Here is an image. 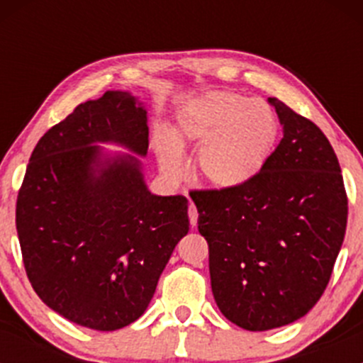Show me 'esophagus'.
<instances>
[{
	"mask_svg": "<svg viewBox=\"0 0 363 363\" xmlns=\"http://www.w3.org/2000/svg\"><path fill=\"white\" fill-rule=\"evenodd\" d=\"M188 216H189V223H191V226H196V221H199V211H196V207L193 203H189Z\"/></svg>",
	"mask_w": 363,
	"mask_h": 363,
	"instance_id": "obj_1",
	"label": "esophagus"
}]
</instances>
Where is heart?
<instances>
[{"instance_id":"1","label":"heart","mask_w":363,"mask_h":363,"mask_svg":"<svg viewBox=\"0 0 363 363\" xmlns=\"http://www.w3.org/2000/svg\"><path fill=\"white\" fill-rule=\"evenodd\" d=\"M279 135L276 112L259 100L216 91L200 96L181 113L177 138L202 145L196 158L200 177L216 188L233 189L247 184L269 161ZM161 167L177 174L179 149L170 137L158 142Z\"/></svg>"}]
</instances>
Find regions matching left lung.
Returning <instances> with one entry per match:
<instances>
[{"label":"left lung","mask_w":363,"mask_h":363,"mask_svg":"<svg viewBox=\"0 0 363 363\" xmlns=\"http://www.w3.org/2000/svg\"><path fill=\"white\" fill-rule=\"evenodd\" d=\"M283 138L233 189H193L211 286L237 327L265 332L309 313L330 281L347 221L337 156L311 119L269 98Z\"/></svg>","instance_id":"left-lung-1"}]
</instances>
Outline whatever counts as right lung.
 Returning a JSON list of instances; mask_svg holds the SVG:
<instances>
[{
  "mask_svg": "<svg viewBox=\"0 0 363 363\" xmlns=\"http://www.w3.org/2000/svg\"><path fill=\"white\" fill-rule=\"evenodd\" d=\"M145 113L121 91L80 104L40 138L17 195V235L33 290L93 330H117L144 314L189 230L186 196L151 195L133 156L94 168V142L147 152Z\"/></svg>",
  "mask_w": 363,
  "mask_h": 363,
  "instance_id": "add662e5",
  "label": "right lung"
}]
</instances>
